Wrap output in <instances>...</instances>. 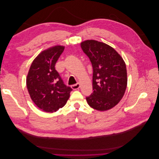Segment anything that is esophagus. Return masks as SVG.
<instances>
[{"instance_id": "1", "label": "esophagus", "mask_w": 159, "mask_h": 159, "mask_svg": "<svg viewBox=\"0 0 159 159\" xmlns=\"http://www.w3.org/2000/svg\"><path fill=\"white\" fill-rule=\"evenodd\" d=\"M80 88V84L79 83H77L76 84H74V85H71V88L73 89L74 90H75V89H78Z\"/></svg>"}]
</instances>
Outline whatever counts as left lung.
Wrapping results in <instances>:
<instances>
[{
	"label": "left lung",
	"instance_id": "left-lung-1",
	"mask_svg": "<svg viewBox=\"0 0 159 159\" xmlns=\"http://www.w3.org/2000/svg\"><path fill=\"white\" fill-rule=\"evenodd\" d=\"M93 67V93L86 98L91 107L98 111L113 108L123 98L127 85L126 65L112 47L94 40L81 43Z\"/></svg>",
	"mask_w": 159,
	"mask_h": 159
}]
</instances>
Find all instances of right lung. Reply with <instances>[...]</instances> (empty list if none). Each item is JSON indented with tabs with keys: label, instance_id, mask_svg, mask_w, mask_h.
Segmentation results:
<instances>
[{
	"label": "right lung",
	"instance_id": "right-lung-1",
	"mask_svg": "<svg viewBox=\"0 0 159 159\" xmlns=\"http://www.w3.org/2000/svg\"><path fill=\"white\" fill-rule=\"evenodd\" d=\"M64 50V46H55L42 51L32 61L27 75L26 86L32 100L47 113L63 107L72 91L55 69Z\"/></svg>",
	"mask_w": 159,
	"mask_h": 159
}]
</instances>
